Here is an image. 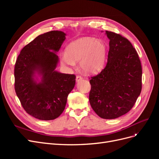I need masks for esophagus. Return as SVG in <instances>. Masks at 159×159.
I'll list each match as a JSON object with an SVG mask.
<instances>
[{
    "mask_svg": "<svg viewBox=\"0 0 159 159\" xmlns=\"http://www.w3.org/2000/svg\"><path fill=\"white\" fill-rule=\"evenodd\" d=\"M82 80H83V78L81 75H77L76 76V81H77V82H79L80 81Z\"/></svg>",
    "mask_w": 159,
    "mask_h": 159,
    "instance_id": "esophagus-1",
    "label": "esophagus"
}]
</instances>
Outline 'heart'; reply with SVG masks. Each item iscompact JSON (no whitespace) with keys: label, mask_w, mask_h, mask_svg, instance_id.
Instances as JSON below:
<instances>
[{"label":"heart","mask_w":159,"mask_h":159,"mask_svg":"<svg viewBox=\"0 0 159 159\" xmlns=\"http://www.w3.org/2000/svg\"><path fill=\"white\" fill-rule=\"evenodd\" d=\"M106 56L107 48L102 40L85 37L70 43L61 60L70 66L80 61V69L85 74H93L103 68Z\"/></svg>","instance_id":"obj_1"}]
</instances>
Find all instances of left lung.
<instances>
[{"mask_svg": "<svg viewBox=\"0 0 159 159\" xmlns=\"http://www.w3.org/2000/svg\"><path fill=\"white\" fill-rule=\"evenodd\" d=\"M109 39L107 63L89 80L91 107L98 116L116 119L128 113L141 93L142 67L136 50L127 38L105 31Z\"/></svg>", "mask_w": 159, "mask_h": 159, "instance_id": "obj_1", "label": "left lung"}]
</instances>
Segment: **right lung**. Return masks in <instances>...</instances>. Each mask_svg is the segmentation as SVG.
Returning a JSON list of instances; mask_svg holds the SVG:
<instances>
[{
  "mask_svg": "<svg viewBox=\"0 0 159 159\" xmlns=\"http://www.w3.org/2000/svg\"><path fill=\"white\" fill-rule=\"evenodd\" d=\"M66 34L54 30L37 36L25 46L14 66V89L22 107L40 120L58 117L75 84V75L56 71ZM41 77L38 81L35 74Z\"/></svg>",
  "mask_w": 159,
  "mask_h": 159,
  "instance_id": "obj_1",
  "label": "right lung"
}]
</instances>
